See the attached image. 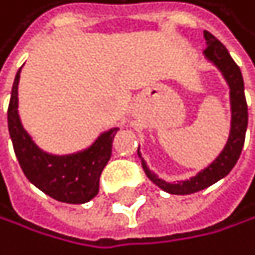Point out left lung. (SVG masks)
Masks as SVG:
<instances>
[{
	"label": "left lung",
	"instance_id": "8db88e82",
	"mask_svg": "<svg viewBox=\"0 0 255 255\" xmlns=\"http://www.w3.org/2000/svg\"><path fill=\"white\" fill-rule=\"evenodd\" d=\"M204 37L207 40V48L204 50L205 58L220 69L224 80L229 84V89H231V110H232L231 133H229V139L224 145L223 152L218 155V158L212 164H208L205 169H202L199 174L191 177L190 180H182L177 183H167L158 179V177L147 167L138 149V155L142 161V169L147 174V177H149L156 186H160L163 191L169 194L197 193L216 183L218 180H221L237 164L238 158H240L242 149L245 145V136H246V128H248V105H246V97H245V83H243L242 70L235 64V61L231 58V54H229L224 45L218 40L213 34L204 31Z\"/></svg>",
	"mask_w": 255,
	"mask_h": 255
}]
</instances>
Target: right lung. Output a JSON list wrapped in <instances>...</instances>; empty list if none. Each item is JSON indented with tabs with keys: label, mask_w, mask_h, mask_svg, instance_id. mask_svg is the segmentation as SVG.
Wrapping results in <instances>:
<instances>
[{
	"label": "right lung",
	"mask_w": 255,
	"mask_h": 255,
	"mask_svg": "<svg viewBox=\"0 0 255 255\" xmlns=\"http://www.w3.org/2000/svg\"><path fill=\"white\" fill-rule=\"evenodd\" d=\"M18 69L15 75L7 125L21 171L40 191L65 204H84L99 193V180L103 167L113 153V139L119 128L102 133L86 150L70 155H51L40 150L23 128L18 116Z\"/></svg>",
	"instance_id": "obj_1"
}]
</instances>
